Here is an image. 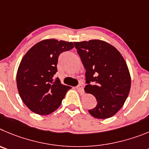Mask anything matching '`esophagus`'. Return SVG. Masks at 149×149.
Segmentation results:
<instances>
[{"mask_svg": "<svg viewBox=\"0 0 149 149\" xmlns=\"http://www.w3.org/2000/svg\"><path fill=\"white\" fill-rule=\"evenodd\" d=\"M76 89H77V91H79V93H84V88H83V86L81 85V84H79V85L76 87Z\"/></svg>", "mask_w": 149, "mask_h": 149, "instance_id": "obj_1", "label": "esophagus"}]
</instances>
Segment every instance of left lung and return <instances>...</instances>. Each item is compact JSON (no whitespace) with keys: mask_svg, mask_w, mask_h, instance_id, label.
Returning a JSON list of instances; mask_svg holds the SVG:
<instances>
[{"mask_svg":"<svg viewBox=\"0 0 149 149\" xmlns=\"http://www.w3.org/2000/svg\"><path fill=\"white\" fill-rule=\"evenodd\" d=\"M74 45L86 70L84 91L97 102L88 112L97 119L111 117L123 107L131 88L126 62L120 52L105 41L91 40Z\"/></svg>","mask_w":149,"mask_h":149,"instance_id":"obj_1","label":"left lung"}]
</instances>
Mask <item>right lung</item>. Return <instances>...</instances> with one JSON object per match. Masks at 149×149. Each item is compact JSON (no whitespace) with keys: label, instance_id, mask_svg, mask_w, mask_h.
<instances>
[{"label":"right lung","instance_id":"obj_1","mask_svg":"<svg viewBox=\"0 0 149 149\" xmlns=\"http://www.w3.org/2000/svg\"><path fill=\"white\" fill-rule=\"evenodd\" d=\"M73 47L72 42L43 40L23 57L16 76L17 87L22 101L33 112L47 115L60 106L71 87L61 84L54 75L59 55Z\"/></svg>","mask_w":149,"mask_h":149}]
</instances>
